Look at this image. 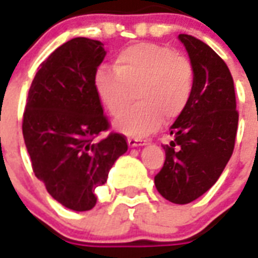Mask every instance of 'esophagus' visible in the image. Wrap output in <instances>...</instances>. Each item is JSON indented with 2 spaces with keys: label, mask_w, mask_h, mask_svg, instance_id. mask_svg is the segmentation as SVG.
Segmentation results:
<instances>
[{
  "label": "esophagus",
  "mask_w": 258,
  "mask_h": 258,
  "mask_svg": "<svg viewBox=\"0 0 258 258\" xmlns=\"http://www.w3.org/2000/svg\"><path fill=\"white\" fill-rule=\"evenodd\" d=\"M145 144H147L145 140H140V138H128V145L131 148L141 147V145H145Z\"/></svg>",
  "instance_id": "34e87169"
}]
</instances>
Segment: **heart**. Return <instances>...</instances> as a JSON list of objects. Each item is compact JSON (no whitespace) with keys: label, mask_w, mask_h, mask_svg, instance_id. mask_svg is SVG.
Returning <instances> with one entry per match:
<instances>
[{"label":"heart","mask_w":258,"mask_h":258,"mask_svg":"<svg viewBox=\"0 0 258 258\" xmlns=\"http://www.w3.org/2000/svg\"><path fill=\"white\" fill-rule=\"evenodd\" d=\"M114 73L100 67L95 89L111 116H119L134 100L140 102L118 117L116 127L140 138L158 128L163 120H174L187 109L194 92L192 61L166 46L141 43L124 48L113 62Z\"/></svg>","instance_id":"1"}]
</instances>
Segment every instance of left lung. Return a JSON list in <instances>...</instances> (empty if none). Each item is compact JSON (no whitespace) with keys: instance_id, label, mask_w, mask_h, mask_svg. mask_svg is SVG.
Segmentation results:
<instances>
[{"instance_id":"1","label":"left lung","mask_w":258,"mask_h":258,"mask_svg":"<svg viewBox=\"0 0 258 258\" xmlns=\"http://www.w3.org/2000/svg\"><path fill=\"white\" fill-rule=\"evenodd\" d=\"M196 70L191 100L170 127L166 159L156 190L174 204H188L217 183L235 148L239 113L226 62L204 41L179 35Z\"/></svg>"}]
</instances>
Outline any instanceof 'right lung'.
Listing matches in <instances>:
<instances>
[{
    "instance_id": "add662e5",
    "label": "right lung",
    "mask_w": 258,
    "mask_h": 258,
    "mask_svg": "<svg viewBox=\"0 0 258 258\" xmlns=\"http://www.w3.org/2000/svg\"><path fill=\"white\" fill-rule=\"evenodd\" d=\"M106 51L99 40L75 37L41 62L29 89L22 133L35 176L67 208L89 211L95 188L127 151L125 135L109 133L110 121L95 89Z\"/></svg>"
}]
</instances>
